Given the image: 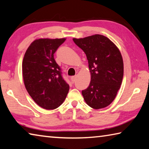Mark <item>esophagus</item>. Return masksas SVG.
<instances>
[{
  "label": "esophagus",
  "instance_id": "34e87169",
  "mask_svg": "<svg viewBox=\"0 0 149 149\" xmlns=\"http://www.w3.org/2000/svg\"><path fill=\"white\" fill-rule=\"evenodd\" d=\"M76 78H77V76H76V75H75V76H73V77H71V80H72V81L73 83H74V82L75 81V80H76Z\"/></svg>",
  "mask_w": 149,
  "mask_h": 149
}]
</instances>
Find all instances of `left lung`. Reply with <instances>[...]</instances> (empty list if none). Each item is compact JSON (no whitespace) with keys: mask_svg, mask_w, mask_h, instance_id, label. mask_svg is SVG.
I'll list each match as a JSON object with an SVG mask.
<instances>
[{"mask_svg":"<svg viewBox=\"0 0 149 149\" xmlns=\"http://www.w3.org/2000/svg\"><path fill=\"white\" fill-rule=\"evenodd\" d=\"M86 54L91 72V82L82 95L94 109L108 107L116 98L123 76L121 52L114 42L102 35L73 39Z\"/></svg>","mask_w":149,"mask_h":149,"instance_id":"obj_1","label":"left lung"}]
</instances>
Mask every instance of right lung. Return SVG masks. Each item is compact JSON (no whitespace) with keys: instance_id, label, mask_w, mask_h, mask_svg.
Returning <instances> with one entry per match:
<instances>
[{"instance_id":"obj_1","label":"right lung","mask_w":149,"mask_h":149,"mask_svg":"<svg viewBox=\"0 0 149 149\" xmlns=\"http://www.w3.org/2000/svg\"><path fill=\"white\" fill-rule=\"evenodd\" d=\"M65 41L62 39H39L29 45L22 62L25 87L39 107L53 110L66 98L70 86L62 76L54 54Z\"/></svg>"}]
</instances>
